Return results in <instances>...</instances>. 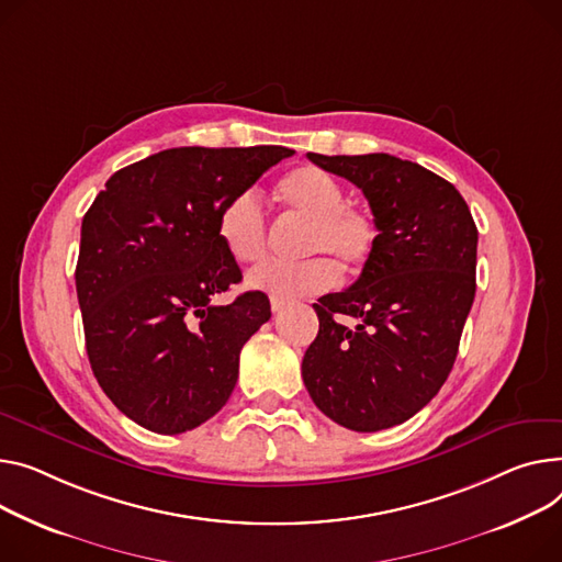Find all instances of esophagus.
I'll return each mask as SVG.
<instances>
[{"mask_svg": "<svg viewBox=\"0 0 562 562\" xmlns=\"http://www.w3.org/2000/svg\"><path fill=\"white\" fill-rule=\"evenodd\" d=\"M284 305H286L284 297H276V295H271V312H273V314L282 312V310H284Z\"/></svg>", "mask_w": 562, "mask_h": 562, "instance_id": "34e87169", "label": "esophagus"}]
</instances>
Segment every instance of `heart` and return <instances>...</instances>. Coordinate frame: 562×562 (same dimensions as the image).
<instances>
[{
	"mask_svg": "<svg viewBox=\"0 0 562 562\" xmlns=\"http://www.w3.org/2000/svg\"><path fill=\"white\" fill-rule=\"evenodd\" d=\"M280 203L307 218L301 252L314 255L295 265L265 261L246 276L250 289L276 297L314 295L331 289L344 276H357L380 244L378 218L370 210L348 203L344 184L321 167L303 165L278 184ZM221 246L237 261L252 265L267 255L269 218L255 190L235 192L216 218Z\"/></svg>",
	"mask_w": 562,
	"mask_h": 562,
	"instance_id": "b5f03b06",
	"label": "heart"
}]
</instances>
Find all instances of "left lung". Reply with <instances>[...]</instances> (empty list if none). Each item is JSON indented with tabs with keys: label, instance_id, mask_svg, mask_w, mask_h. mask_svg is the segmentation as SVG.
Listing matches in <instances>:
<instances>
[{
	"label": "left lung",
	"instance_id": "8db88e82",
	"mask_svg": "<svg viewBox=\"0 0 562 562\" xmlns=\"http://www.w3.org/2000/svg\"><path fill=\"white\" fill-rule=\"evenodd\" d=\"M355 182L380 226L359 280L314 305L318 334L303 380L327 418L380 431L416 416L454 366L476 291V226L452 182L389 154L321 156ZM352 315L357 328L338 318Z\"/></svg>",
	"mask_w": 562,
	"mask_h": 562
}]
</instances>
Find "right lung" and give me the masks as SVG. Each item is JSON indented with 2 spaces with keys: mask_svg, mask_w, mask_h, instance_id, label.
Masks as SVG:
<instances>
[{
  "mask_svg": "<svg viewBox=\"0 0 562 562\" xmlns=\"http://www.w3.org/2000/svg\"><path fill=\"white\" fill-rule=\"evenodd\" d=\"M293 156L286 146L167 148L112 173L83 216L77 295L103 393L156 434L190 431L228 402L239 352L271 318L216 235L235 192Z\"/></svg>",
  "mask_w": 562,
  "mask_h": 562,
  "instance_id": "obj_1",
  "label": "right lung"
}]
</instances>
